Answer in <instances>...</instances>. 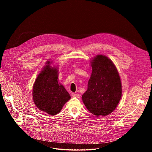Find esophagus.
Instances as JSON below:
<instances>
[{"label":"esophagus","instance_id":"esophagus-1","mask_svg":"<svg viewBox=\"0 0 152 152\" xmlns=\"http://www.w3.org/2000/svg\"><path fill=\"white\" fill-rule=\"evenodd\" d=\"M72 96L73 97H77V98H79L80 97V95L79 94H76V93H74L72 94Z\"/></svg>","mask_w":152,"mask_h":152}]
</instances>
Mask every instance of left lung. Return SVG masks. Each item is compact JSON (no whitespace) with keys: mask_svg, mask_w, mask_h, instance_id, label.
Returning a JSON list of instances; mask_svg holds the SVG:
<instances>
[{"mask_svg":"<svg viewBox=\"0 0 152 152\" xmlns=\"http://www.w3.org/2000/svg\"><path fill=\"white\" fill-rule=\"evenodd\" d=\"M91 61L92 73L82 101L93 115L106 116L115 110L121 99L120 77L113 61L106 56L97 55Z\"/></svg>","mask_w":152,"mask_h":152,"instance_id":"left-lung-1","label":"left lung"}]
</instances>
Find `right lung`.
<instances>
[{
    "mask_svg": "<svg viewBox=\"0 0 152 152\" xmlns=\"http://www.w3.org/2000/svg\"><path fill=\"white\" fill-rule=\"evenodd\" d=\"M46 65L38 75L32 90L33 100L38 110L51 115L58 114L71 98L64 86L58 82V70Z\"/></svg>",
    "mask_w": 152,
    "mask_h": 152,
    "instance_id": "add662e5",
    "label": "right lung"
}]
</instances>
